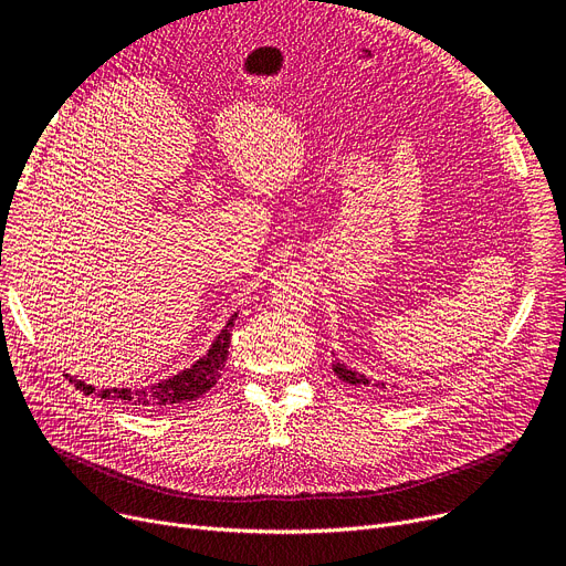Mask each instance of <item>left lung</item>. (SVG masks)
Segmentation results:
<instances>
[{
    "mask_svg": "<svg viewBox=\"0 0 566 566\" xmlns=\"http://www.w3.org/2000/svg\"><path fill=\"white\" fill-rule=\"evenodd\" d=\"M333 369H335V374L344 380V382H350V385H371L374 380H369L365 374H360V371H353V369H348L344 363H335L333 365ZM376 388H380V390H388V382H374ZM392 388H397V385H392Z\"/></svg>",
    "mask_w": 566,
    "mask_h": 566,
    "instance_id": "8db88e82",
    "label": "left lung"
}]
</instances>
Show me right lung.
Returning <instances> with one entry per match:
<instances>
[{"instance_id":"right-lung-1","label":"right lung","mask_w":566,"mask_h":566,"mask_svg":"<svg viewBox=\"0 0 566 566\" xmlns=\"http://www.w3.org/2000/svg\"><path fill=\"white\" fill-rule=\"evenodd\" d=\"M238 314H233L227 325L222 328V333L216 337L213 346L208 348L206 355L184 369L181 374H176L167 380L148 385V388H103L96 390L94 385H86L84 380H77L73 376L66 374V378L75 385V390L84 392V395H96L101 399H109L116 403H126L133 408H165V406H174V403H186V401H195L197 397L206 395L208 390L213 388L218 382V378L222 376L227 355H229V339H231V328L233 321Z\"/></svg>"}]
</instances>
